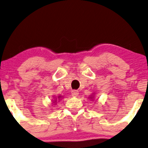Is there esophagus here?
<instances>
[{
    "mask_svg": "<svg viewBox=\"0 0 148 148\" xmlns=\"http://www.w3.org/2000/svg\"><path fill=\"white\" fill-rule=\"evenodd\" d=\"M78 94H79V92L77 90H73L71 92V95L73 96L76 97L78 96Z\"/></svg>",
    "mask_w": 148,
    "mask_h": 148,
    "instance_id": "obj_1",
    "label": "esophagus"
}]
</instances>
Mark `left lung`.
I'll return each instance as SVG.
<instances>
[{
  "mask_svg": "<svg viewBox=\"0 0 148 148\" xmlns=\"http://www.w3.org/2000/svg\"><path fill=\"white\" fill-rule=\"evenodd\" d=\"M90 99H92V98H93V97H90Z\"/></svg>",
  "mask_w": 148,
  "mask_h": 148,
  "instance_id": "8db88e82",
  "label": "left lung"
}]
</instances>
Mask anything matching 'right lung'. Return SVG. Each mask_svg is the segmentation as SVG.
Segmentation results:
<instances>
[{
    "label": "right lung",
    "mask_w": 148,
    "mask_h": 148,
    "mask_svg": "<svg viewBox=\"0 0 148 148\" xmlns=\"http://www.w3.org/2000/svg\"><path fill=\"white\" fill-rule=\"evenodd\" d=\"M61 98H62L61 96H58V100H60V99ZM56 101H57V100H54V102H56Z\"/></svg>",
    "instance_id": "obj_1"
}]
</instances>
